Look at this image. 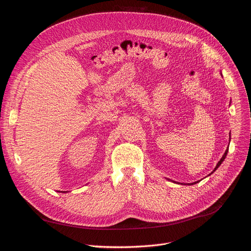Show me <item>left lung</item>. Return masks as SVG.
Here are the masks:
<instances>
[{
	"label": "left lung",
	"instance_id": "obj_1",
	"mask_svg": "<svg viewBox=\"0 0 251 251\" xmlns=\"http://www.w3.org/2000/svg\"><path fill=\"white\" fill-rule=\"evenodd\" d=\"M229 137H231V136H229ZM229 142H230V141H229ZM227 153H228V148H227V149H226V151H225V153H224V155H223V156H222V158H221V159H220V161H219V162H218V164H217V165H216V167H215V169H214V170H213V171H212V172H211V173H210V174H209V175H211V174H213V173H214V172H215V171H216V170H217V169H218V168H219V166H220V165H221V164H222V162H223V161H224V160H225V158H226V156H227ZM198 182H199V181H196V182H193V183H189V185H190V184H196V183H198ZM177 183H178V182H177Z\"/></svg>",
	"mask_w": 251,
	"mask_h": 251
}]
</instances>
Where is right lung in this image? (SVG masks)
<instances>
[{
	"label": "right lung",
	"instance_id": "obj_1",
	"mask_svg": "<svg viewBox=\"0 0 251 251\" xmlns=\"http://www.w3.org/2000/svg\"><path fill=\"white\" fill-rule=\"evenodd\" d=\"M58 191H60V190H58ZM62 193H67V191H62Z\"/></svg>",
	"mask_w": 251,
	"mask_h": 251
}]
</instances>
